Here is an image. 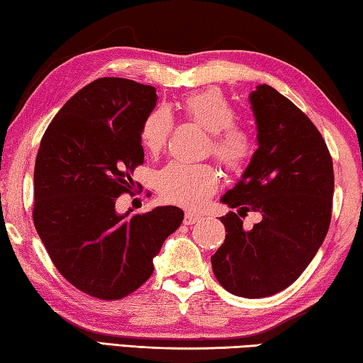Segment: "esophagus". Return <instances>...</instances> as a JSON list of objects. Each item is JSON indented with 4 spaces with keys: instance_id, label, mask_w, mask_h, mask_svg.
Returning a JSON list of instances; mask_svg holds the SVG:
<instances>
[{
    "instance_id": "1",
    "label": "esophagus",
    "mask_w": 363,
    "mask_h": 363,
    "mask_svg": "<svg viewBox=\"0 0 363 363\" xmlns=\"http://www.w3.org/2000/svg\"><path fill=\"white\" fill-rule=\"evenodd\" d=\"M199 215L198 213H193V212H186L185 213V218H183V221H185V225H193L196 223V221H199Z\"/></svg>"
}]
</instances>
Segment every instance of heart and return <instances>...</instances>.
Returning <instances> with one entry per match:
<instances>
[{"label": "heart", "mask_w": 363, "mask_h": 363, "mask_svg": "<svg viewBox=\"0 0 363 363\" xmlns=\"http://www.w3.org/2000/svg\"><path fill=\"white\" fill-rule=\"evenodd\" d=\"M180 110L186 119L211 132L207 151L212 152L223 167L228 170L244 167L252 152L250 138L242 129L233 125L236 113L223 94L218 91L193 94L182 101ZM170 132V114L164 108H156L143 121L140 132L143 148L150 155L161 152L167 145ZM156 183L165 201L188 208H198L217 191L220 178L211 164L170 162L159 170Z\"/></svg>", "instance_id": "obj_1"}]
</instances>
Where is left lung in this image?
Returning a JSON list of instances; mask_svg holds the SVG:
<instances>
[{"label": "left lung", "mask_w": 363, "mask_h": 363, "mask_svg": "<svg viewBox=\"0 0 363 363\" xmlns=\"http://www.w3.org/2000/svg\"><path fill=\"white\" fill-rule=\"evenodd\" d=\"M258 150L221 202L264 220L244 230L238 215L221 217L225 242L213 274L230 294L264 298L287 289L327 236L335 189L333 162L320 132L295 104L268 84L250 94Z\"/></svg>", "instance_id": "8db88e82"}]
</instances>
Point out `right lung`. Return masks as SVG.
<instances>
[{
	"instance_id": "right-lung-1",
	"label": "right lung",
	"mask_w": 363,
	"mask_h": 363,
	"mask_svg": "<svg viewBox=\"0 0 363 363\" xmlns=\"http://www.w3.org/2000/svg\"><path fill=\"white\" fill-rule=\"evenodd\" d=\"M156 101L152 86L95 79L55 114L36 156V231L60 274L100 300H119L148 281L152 258L185 215L175 206L116 212L145 162L140 132Z\"/></svg>"
}]
</instances>
